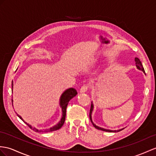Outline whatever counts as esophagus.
<instances>
[{"label":"esophagus","mask_w":156,"mask_h":156,"mask_svg":"<svg viewBox=\"0 0 156 156\" xmlns=\"http://www.w3.org/2000/svg\"><path fill=\"white\" fill-rule=\"evenodd\" d=\"M89 89V85H84L82 86L80 89V93H85L86 91Z\"/></svg>","instance_id":"obj_1"}]
</instances>
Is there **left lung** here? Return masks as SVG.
Here are the masks:
<instances>
[{
    "mask_svg": "<svg viewBox=\"0 0 156 156\" xmlns=\"http://www.w3.org/2000/svg\"><path fill=\"white\" fill-rule=\"evenodd\" d=\"M135 63H136V67H137L138 69L142 71L144 73H145V71H144V67H143L142 64L141 62H140V60L138 58H135ZM93 111V102H91V106H90V112H89V118H90V120L91 121V122H92L93 125L94 126V127L96 128L97 129H98V130H101L105 131V132H119V131L122 130L123 129H124V128H122V129H120V130H108V129L102 128H101L99 126H96V125L93 122L92 117H91V115H92Z\"/></svg>",
    "mask_w": 156,
    "mask_h": 156,
    "instance_id": "left-lung-1",
    "label": "left lung"
}]
</instances>
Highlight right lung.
<instances>
[{"instance_id":"add662e5","label":"right lung","mask_w":156,"mask_h":156,"mask_svg":"<svg viewBox=\"0 0 156 156\" xmlns=\"http://www.w3.org/2000/svg\"><path fill=\"white\" fill-rule=\"evenodd\" d=\"M12 88H13V81H12ZM77 90H76L73 88L68 89L66 90L62 93V96H61V97H60V101H59V105H60L61 108H62V119H61V120L59 121L58 124H57L56 125H55V126L51 127L50 128L45 130V132H53V131H55V130H59V128L62 127L64 122H65V120H66L67 106L68 103H69V102L71 99V98L74 97H75L76 95H77ZM12 102H13V100L12 99ZM17 115L21 120L24 121V120L22 119V117L20 115H18V114H17ZM25 123L27 124L30 128L32 129L34 131H35L36 132H40L41 131V130H38V129H37L36 128L32 127L31 125H30L26 122H25Z\"/></svg>"}]
</instances>
